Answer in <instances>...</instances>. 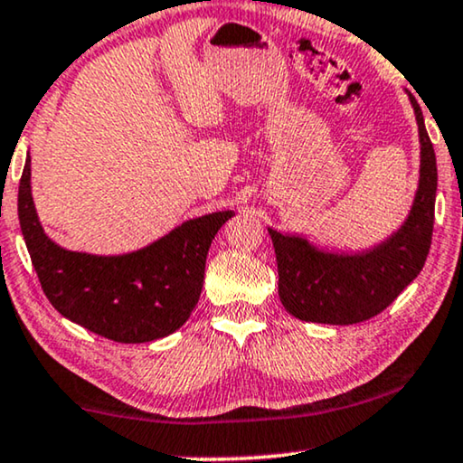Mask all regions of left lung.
<instances>
[{
    "mask_svg": "<svg viewBox=\"0 0 463 463\" xmlns=\"http://www.w3.org/2000/svg\"><path fill=\"white\" fill-rule=\"evenodd\" d=\"M420 135V181L407 219L364 252H335L268 227L276 250L278 295L295 318L356 325L383 312L420 274L432 242L439 175L423 113L411 92Z\"/></svg>",
    "mask_w": 463,
    "mask_h": 463,
    "instance_id": "8db88e82",
    "label": "left lung"
}]
</instances>
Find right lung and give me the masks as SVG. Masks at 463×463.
<instances>
[{"label":"right lung","mask_w":463,"mask_h":463,"mask_svg":"<svg viewBox=\"0 0 463 463\" xmlns=\"http://www.w3.org/2000/svg\"><path fill=\"white\" fill-rule=\"evenodd\" d=\"M217 211L122 255L69 250L43 230L31 192V156L18 187V221L43 293L67 320L118 344H147L185 325L200 299L213 238L233 217Z\"/></svg>","instance_id":"1"}]
</instances>
